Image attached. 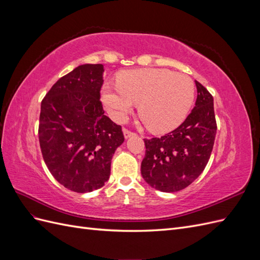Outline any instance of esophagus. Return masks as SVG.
<instances>
[{
    "label": "esophagus",
    "instance_id": "esophagus-1",
    "mask_svg": "<svg viewBox=\"0 0 260 260\" xmlns=\"http://www.w3.org/2000/svg\"><path fill=\"white\" fill-rule=\"evenodd\" d=\"M133 135H135V133L131 132V131H129L128 129H123V136H124V139H128V138L132 137Z\"/></svg>",
    "mask_w": 260,
    "mask_h": 260
}]
</instances>
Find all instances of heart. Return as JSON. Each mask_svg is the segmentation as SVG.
<instances>
[{"label":"heart","instance_id":"heart-1","mask_svg":"<svg viewBox=\"0 0 260 260\" xmlns=\"http://www.w3.org/2000/svg\"><path fill=\"white\" fill-rule=\"evenodd\" d=\"M195 85L190 77L165 68L128 70L116 86L102 88V102L117 121H124L139 105V115L156 133L176 129L193 105Z\"/></svg>","mask_w":260,"mask_h":260}]
</instances>
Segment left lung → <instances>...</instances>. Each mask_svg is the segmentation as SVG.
<instances>
[{
  "instance_id": "8db88e82",
  "label": "left lung",
  "mask_w": 260,
  "mask_h": 260,
  "mask_svg": "<svg viewBox=\"0 0 260 260\" xmlns=\"http://www.w3.org/2000/svg\"><path fill=\"white\" fill-rule=\"evenodd\" d=\"M198 99L191 114L177 129L160 138L145 139L141 175L156 190H183L205 169L214 146L217 123L214 99L195 81Z\"/></svg>"
}]
</instances>
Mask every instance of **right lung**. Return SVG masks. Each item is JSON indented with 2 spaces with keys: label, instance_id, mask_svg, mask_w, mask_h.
<instances>
[{
  "label": "right lung",
  "instance_id": "add662e5",
  "mask_svg": "<svg viewBox=\"0 0 260 260\" xmlns=\"http://www.w3.org/2000/svg\"><path fill=\"white\" fill-rule=\"evenodd\" d=\"M104 66L84 64L61 77L41 103L39 141L52 176L70 191L102 187L113 155L123 141L120 125L100 102Z\"/></svg>",
  "mask_w": 260,
  "mask_h": 260
}]
</instances>
